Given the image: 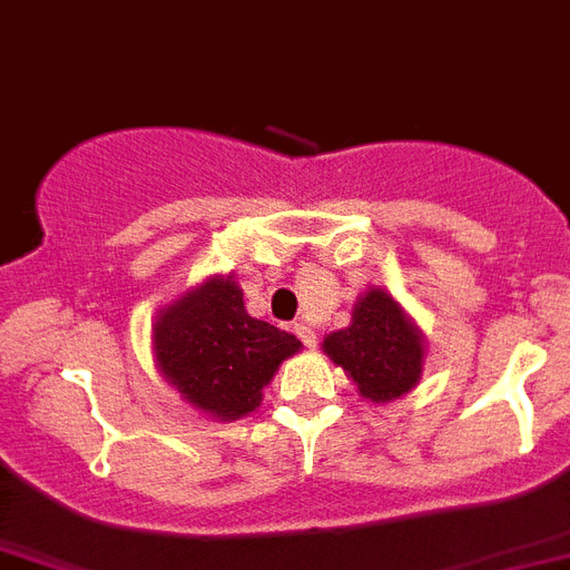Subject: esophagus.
Masks as SVG:
<instances>
[{"label": "esophagus", "mask_w": 570, "mask_h": 570, "mask_svg": "<svg viewBox=\"0 0 570 570\" xmlns=\"http://www.w3.org/2000/svg\"><path fill=\"white\" fill-rule=\"evenodd\" d=\"M295 336L307 344V347H315V344H318V338H315V330L307 327V324H295Z\"/></svg>", "instance_id": "34e87169"}]
</instances>
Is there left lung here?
<instances>
[{
    "instance_id": "obj_1",
    "label": "left lung",
    "mask_w": 570,
    "mask_h": 570,
    "mask_svg": "<svg viewBox=\"0 0 570 570\" xmlns=\"http://www.w3.org/2000/svg\"><path fill=\"white\" fill-rule=\"evenodd\" d=\"M322 351L371 403H394L420 385L425 336L403 304L382 286H367L351 324L324 336Z\"/></svg>"
}]
</instances>
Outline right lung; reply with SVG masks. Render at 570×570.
<instances>
[{
	"instance_id": "1",
	"label": "right lung",
	"mask_w": 570,
	"mask_h": 570,
	"mask_svg": "<svg viewBox=\"0 0 570 570\" xmlns=\"http://www.w3.org/2000/svg\"><path fill=\"white\" fill-rule=\"evenodd\" d=\"M301 351L286 330L252 318L234 275L188 286L156 313L153 358L185 403L232 423L261 409L277 367Z\"/></svg>"
}]
</instances>
